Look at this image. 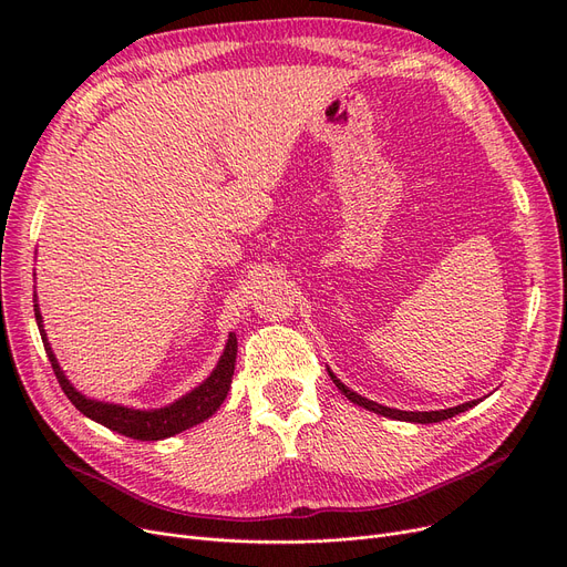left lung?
Returning <instances> with one entry per match:
<instances>
[{"mask_svg": "<svg viewBox=\"0 0 567 567\" xmlns=\"http://www.w3.org/2000/svg\"><path fill=\"white\" fill-rule=\"evenodd\" d=\"M329 374H331L333 383L338 385V391H342L347 400H351L353 404H359V406H363V409H368V411L381 413V415H385V419H395V421H409V423H421V425L441 423V421H449V419H453V415H457V413H462V411H468L471 406L478 404V400H473V402H464V404H460V406L441 409V411H400V409H389V406H381V404H377V402H370V400L361 398L359 393L349 391L347 385H344L331 370H329Z\"/></svg>", "mask_w": 567, "mask_h": 567, "instance_id": "obj_1", "label": "left lung"}]
</instances>
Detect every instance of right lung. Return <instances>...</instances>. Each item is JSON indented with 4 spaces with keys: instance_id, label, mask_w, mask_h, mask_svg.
Returning <instances> with one entry per match:
<instances>
[{
    "instance_id": "right-lung-1",
    "label": "right lung",
    "mask_w": 567,
    "mask_h": 567,
    "mask_svg": "<svg viewBox=\"0 0 567 567\" xmlns=\"http://www.w3.org/2000/svg\"><path fill=\"white\" fill-rule=\"evenodd\" d=\"M34 315H37V323H39V331H41V340H43L45 351H48V359L52 363V370H54V377H56L59 385H62V391L75 404V409L86 415V419H92V421L105 425L112 432H118V434L137 439V441H158V439L184 432V430H188L197 423H204L208 415H214L220 409L223 400L227 398V391L231 385V374H234V363H236V336L234 333L227 340V347L220 355L218 368L214 370L212 377H208L199 385V389H195L193 393H188L182 400H176L174 404H169L165 409L137 411V409H126V406H118V404H105V402H96V400H86L84 395H80L69 383V379L64 377L62 368H59L54 353H52V349L45 340L39 306H34Z\"/></svg>"
}]
</instances>
